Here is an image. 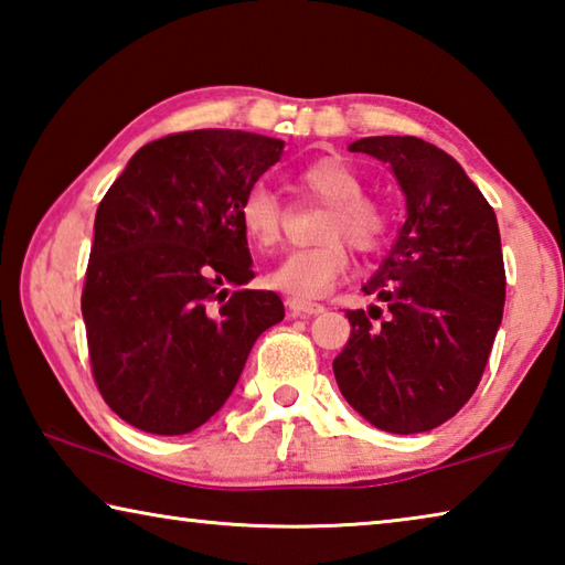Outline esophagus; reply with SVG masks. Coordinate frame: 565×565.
Masks as SVG:
<instances>
[{
    "label": "esophagus",
    "mask_w": 565,
    "mask_h": 565,
    "mask_svg": "<svg viewBox=\"0 0 565 565\" xmlns=\"http://www.w3.org/2000/svg\"><path fill=\"white\" fill-rule=\"evenodd\" d=\"M286 309H289L291 317H317L323 311V306L303 299H286Z\"/></svg>",
    "instance_id": "34e87169"
}]
</instances>
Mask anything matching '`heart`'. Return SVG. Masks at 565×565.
<instances>
[{"mask_svg": "<svg viewBox=\"0 0 565 565\" xmlns=\"http://www.w3.org/2000/svg\"><path fill=\"white\" fill-rule=\"evenodd\" d=\"M301 184L327 202L319 222V236L323 242L296 248L271 271L269 281L279 291L294 299H317L327 294L349 266V246L361 254H371L384 244L386 214L376 202L363 196L361 177L347 161L337 157L319 159L301 171ZM238 218L246 236L264 252L281 242L284 204L279 194L266 184H256L246 191L238 206Z\"/></svg>", "mask_w": 565, "mask_h": 565, "instance_id": "b5f03b06", "label": "heart"}]
</instances>
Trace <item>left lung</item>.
<instances>
[{
  "label": "left lung",
  "mask_w": 565,
  "mask_h": 565,
  "mask_svg": "<svg viewBox=\"0 0 565 565\" xmlns=\"http://www.w3.org/2000/svg\"><path fill=\"white\" fill-rule=\"evenodd\" d=\"M351 151L386 161L406 222L347 309L351 337L333 359L343 398L388 434H424L456 416L483 376L503 319L505 269L493 206L456 159L418 137H366Z\"/></svg>",
  "instance_id": "1"
}]
</instances>
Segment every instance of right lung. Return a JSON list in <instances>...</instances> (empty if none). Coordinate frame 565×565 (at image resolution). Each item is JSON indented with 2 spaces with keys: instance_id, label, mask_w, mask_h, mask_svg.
<instances>
[{
  "instance_id": "obj_1",
  "label": "right lung",
  "mask_w": 565,
  "mask_h": 565,
  "mask_svg": "<svg viewBox=\"0 0 565 565\" xmlns=\"http://www.w3.org/2000/svg\"><path fill=\"white\" fill-rule=\"evenodd\" d=\"M284 141L196 129L141 147L104 194L82 291L92 376L134 428L181 436L232 396L254 341L284 319L254 279L238 206Z\"/></svg>"
}]
</instances>
